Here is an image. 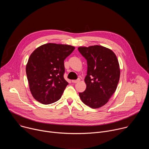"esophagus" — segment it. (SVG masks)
Listing matches in <instances>:
<instances>
[{"instance_id":"34e87169","label":"esophagus","mask_w":149,"mask_h":149,"mask_svg":"<svg viewBox=\"0 0 149 149\" xmlns=\"http://www.w3.org/2000/svg\"><path fill=\"white\" fill-rule=\"evenodd\" d=\"M79 79H76V80H72V83H74V84L77 83V82H79Z\"/></svg>"}]
</instances>
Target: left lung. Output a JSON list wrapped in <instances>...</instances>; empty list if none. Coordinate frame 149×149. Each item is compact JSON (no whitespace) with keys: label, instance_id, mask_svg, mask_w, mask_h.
<instances>
[{"label":"left lung","instance_id":"obj_1","mask_svg":"<svg viewBox=\"0 0 149 149\" xmlns=\"http://www.w3.org/2000/svg\"><path fill=\"white\" fill-rule=\"evenodd\" d=\"M87 61V75L84 79L86 89L79 93L81 101L92 109L107 103L115 93L120 76L118 61L110 49L100 45L78 48Z\"/></svg>","mask_w":149,"mask_h":149}]
</instances>
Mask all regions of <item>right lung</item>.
Instances as JSON below:
<instances>
[{
  "instance_id": "1",
  "label": "right lung",
  "mask_w": 149,
  "mask_h": 149,
  "mask_svg": "<svg viewBox=\"0 0 149 149\" xmlns=\"http://www.w3.org/2000/svg\"><path fill=\"white\" fill-rule=\"evenodd\" d=\"M74 49L69 45L48 43L31 54L26 72L31 93L36 101L49 104L61 98L68 84L63 78V62Z\"/></svg>"
}]
</instances>
